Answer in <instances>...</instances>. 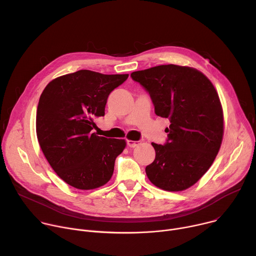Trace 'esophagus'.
<instances>
[{"label":"esophagus","mask_w":256,"mask_h":256,"mask_svg":"<svg viewBox=\"0 0 256 256\" xmlns=\"http://www.w3.org/2000/svg\"><path fill=\"white\" fill-rule=\"evenodd\" d=\"M140 144V142L138 140H128V146L130 148H136V147H138Z\"/></svg>","instance_id":"esophagus-1"}]
</instances>
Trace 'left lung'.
Masks as SVG:
<instances>
[{
	"label": "left lung",
	"instance_id": "obj_1",
	"mask_svg": "<svg viewBox=\"0 0 256 256\" xmlns=\"http://www.w3.org/2000/svg\"><path fill=\"white\" fill-rule=\"evenodd\" d=\"M130 77L149 92L155 114L170 120L167 142H152L156 156L146 167L149 180L167 192L190 188L210 169L222 144L224 114L216 90L200 70L186 66H157Z\"/></svg>",
	"mask_w": 256,
	"mask_h": 256
}]
</instances>
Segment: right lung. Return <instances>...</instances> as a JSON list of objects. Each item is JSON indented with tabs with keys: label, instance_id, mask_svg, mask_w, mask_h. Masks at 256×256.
Segmentation results:
<instances>
[{
	"label": "right lung",
	"instance_id": "add662e5",
	"mask_svg": "<svg viewBox=\"0 0 256 256\" xmlns=\"http://www.w3.org/2000/svg\"><path fill=\"white\" fill-rule=\"evenodd\" d=\"M128 77L80 70L54 79L42 93L36 134L48 162L68 186L90 190L110 180L126 142L91 130L105 114L108 95Z\"/></svg>",
	"mask_w": 256,
	"mask_h": 256
}]
</instances>
